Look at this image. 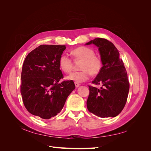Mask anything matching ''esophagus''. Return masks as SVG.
Instances as JSON below:
<instances>
[{"label": "esophagus", "mask_w": 151, "mask_h": 151, "mask_svg": "<svg viewBox=\"0 0 151 151\" xmlns=\"http://www.w3.org/2000/svg\"><path fill=\"white\" fill-rule=\"evenodd\" d=\"M75 86H76V88H78V87L80 86V84H79L78 83H77V82H75Z\"/></svg>", "instance_id": "obj_1"}]
</instances>
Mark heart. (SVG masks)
I'll use <instances>...</instances> for the list:
<instances>
[{
  "instance_id": "1",
  "label": "heart",
  "mask_w": 151,
  "mask_h": 151,
  "mask_svg": "<svg viewBox=\"0 0 151 151\" xmlns=\"http://www.w3.org/2000/svg\"><path fill=\"white\" fill-rule=\"evenodd\" d=\"M72 55L76 60H80L79 71L72 72L67 79L82 83L88 80L91 74L96 76L101 72L103 67V61L101 57L95 55L94 50L87 47H80L72 50ZM59 67L65 73H70L73 68L72 60L66 54H62L58 60Z\"/></svg>"
}]
</instances>
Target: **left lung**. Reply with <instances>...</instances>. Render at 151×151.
<instances>
[{"label":"left lung","instance_id":"left-lung-1","mask_svg":"<svg viewBox=\"0 0 151 151\" xmlns=\"http://www.w3.org/2000/svg\"><path fill=\"white\" fill-rule=\"evenodd\" d=\"M99 48L103 67L92 83L101 84V89L88 86L89 95L87 108L99 117H115L126 104L130 88L127 72L117 48L108 40L98 38L86 45Z\"/></svg>","mask_w":151,"mask_h":151}]
</instances>
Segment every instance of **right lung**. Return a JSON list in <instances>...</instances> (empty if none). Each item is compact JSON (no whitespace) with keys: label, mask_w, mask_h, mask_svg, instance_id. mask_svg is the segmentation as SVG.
I'll use <instances>...</instances> for the list:
<instances>
[{"label":"right lung","mask_w":151,"mask_h":151,"mask_svg":"<svg viewBox=\"0 0 151 151\" xmlns=\"http://www.w3.org/2000/svg\"><path fill=\"white\" fill-rule=\"evenodd\" d=\"M65 45H42L26 56L21 72V94L31 114L43 119L56 116L76 88L63 78L58 64Z\"/></svg>","instance_id":"1"}]
</instances>
